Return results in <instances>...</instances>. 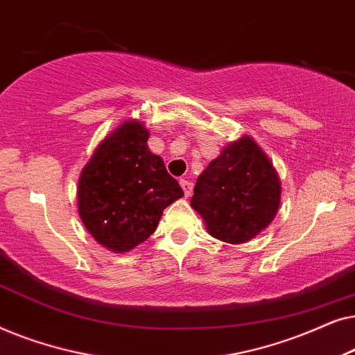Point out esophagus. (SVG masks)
<instances>
[{"mask_svg": "<svg viewBox=\"0 0 355 355\" xmlns=\"http://www.w3.org/2000/svg\"><path fill=\"white\" fill-rule=\"evenodd\" d=\"M179 184H181V187H182V191H184V196H186V197L191 196L193 184L191 181H187V179H181V181H179Z\"/></svg>", "mask_w": 355, "mask_h": 355, "instance_id": "obj_1", "label": "esophagus"}]
</instances>
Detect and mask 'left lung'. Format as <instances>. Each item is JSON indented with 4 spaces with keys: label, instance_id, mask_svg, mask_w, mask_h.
<instances>
[{
    "label": "left lung",
    "instance_id": "1",
    "mask_svg": "<svg viewBox=\"0 0 355 355\" xmlns=\"http://www.w3.org/2000/svg\"><path fill=\"white\" fill-rule=\"evenodd\" d=\"M281 182L273 163L250 135L227 144L197 178L191 207L208 234L244 244L275 220Z\"/></svg>",
    "mask_w": 355,
    "mask_h": 355
}]
</instances>
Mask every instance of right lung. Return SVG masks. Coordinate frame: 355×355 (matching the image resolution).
<instances>
[{
  "mask_svg": "<svg viewBox=\"0 0 355 355\" xmlns=\"http://www.w3.org/2000/svg\"><path fill=\"white\" fill-rule=\"evenodd\" d=\"M148 134L137 119L124 121L98 144L79 178L80 220L116 254L147 241L164 208L184 196L162 157L150 152Z\"/></svg>",
  "mask_w": 355,
  "mask_h": 355,
  "instance_id": "obj_1",
  "label": "right lung"
}]
</instances>
